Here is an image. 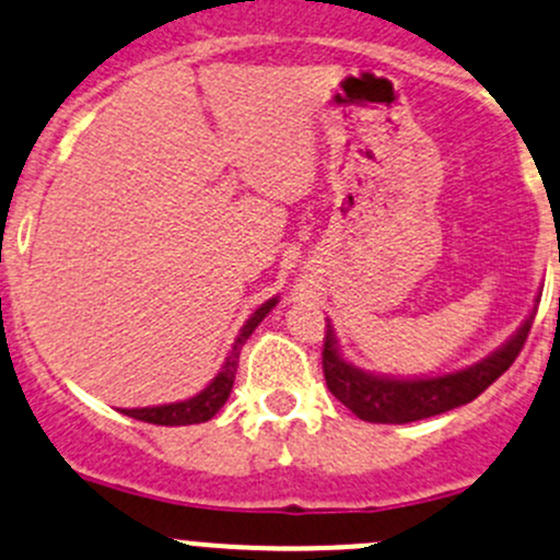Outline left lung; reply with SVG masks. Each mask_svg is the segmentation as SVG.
I'll return each mask as SVG.
<instances>
[{
	"label": "left lung",
	"instance_id": "1",
	"mask_svg": "<svg viewBox=\"0 0 560 560\" xmlns=\"http://www.w3.org/2000/svg\"><path fill=\"white\" fill-rule=\"evenodd\" d=\"M534 315H537V307L517 328L515 337L504 348L495 350L493 355L482 359L480 364L445 374V377L425 380H390L361 372L339 355L334 334L328 328L326 337H323V377H326L328 390L350 412L359 415L361 420H369V423H412V420L431 418V415H442L447 409L475 401L488 385L495 383L506 369L515 364L523 345H526L528 331H532Z\"/></svg>",
	"mask_w": 560,
	"mask_h": 560
}]
</instances>
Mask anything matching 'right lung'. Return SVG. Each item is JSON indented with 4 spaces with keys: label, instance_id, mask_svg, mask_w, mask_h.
Returning a JSON list of instances; mask_svg holds the SVG:
<instances>
[{
    "label": "right lung",
    "instance_id": "add662e5",
    "mask_svg": "<svg viewBox=\"0 0 560 560\" xmlns=\"http://www.w3.org/2000/svg\"><path fill=\"white\" fill-rule=\"evenodd\" d=\"M275 304H278V299H269L267 304H261V307L250 315V320L242 326V331H240L237 342H234L232 353H229L226 364H223L221 372H218V377L212 380V383L207 385L201 394H196L194 399L177 401V405L124 409V415H129V418H137V420H145V423H153V425H191V423H205V420H210L218 409L226 405L229 394H232L234 374H237V366H240L242 345H245L247 337L256 331L258 323L267 318V313L275 307Z\"/></svg>",
    "mask_w": 560,
    "mask_h": 560
}]
</instances>
